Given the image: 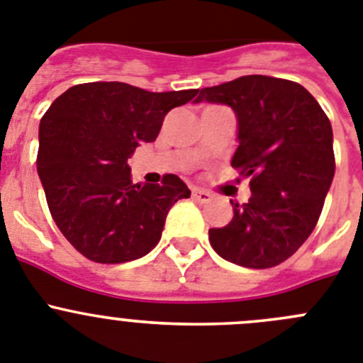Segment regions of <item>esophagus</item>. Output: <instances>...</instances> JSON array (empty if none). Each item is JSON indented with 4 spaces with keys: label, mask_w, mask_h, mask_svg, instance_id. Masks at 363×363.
I'll return each instance as SVG.
<instances>
[{
    "label": "esophagus",
    "mask_w": 363,
    "mask_h": 363,
    "mask_svg": "<svg viewBox=\"0 0 363 363\" xmlns=\"http://www.w3.org/2000/svg\"><path fill=\"white\" fill-rule=\"evenodd\" d=\"M191 195H194L195 201L202 202V204H206V202L211 201V194H208V191H204V189H197V188H195L194 191H191Z\"/></svg>",
    "instance_id": "1"
}]
</instances>
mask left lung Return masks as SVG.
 I'll use <instances>...</instances> for the list:
<instances>
[{
	"instance_id": "1",
	"label": "left lung",
	"mask_w": 363,
	"mask_h": 363,
	"mask_svg": "<svg viewBox=\"0 0 363 363\" xmlns=\"http://www.w3.org/2000/svg\"><path fill=\"white\" fill-rule=\"evenodd\" d=\"M228 104L237 116L231 166L250 177L246 204L211 228V247L228 262L253 269L279 266L318 222L335 177L333 128L315 97L298 83L242 76L202 88L195 103Z\"/></svg>"
}]
</instances>
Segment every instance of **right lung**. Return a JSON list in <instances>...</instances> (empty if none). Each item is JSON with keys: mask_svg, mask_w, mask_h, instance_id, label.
Instances as JSON below:
<instances>
[{"mask_svg": "<svg viewBox=\"0 0 363 363\" xmlns=\"http://www.w3.org/2000/svg\"><path fill=\"white\" fill-rule=\"evenodd\" d=\"M199 90L148 92L117 81L61 94L39 123L38 175L54 222L94 262L121 264L157 246L166 215L188 186L174 174L133 184L128 159L152 143L164 116Z\"/></svg>", "mask_w": 363, "mask_h": 363, "instance_id": "right-lung-1", "label": "right lung"}]
</instances>
